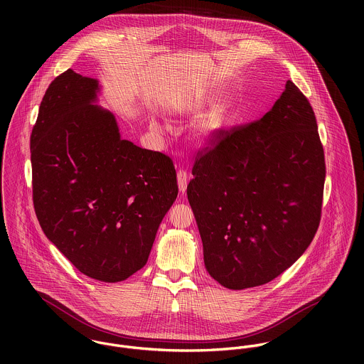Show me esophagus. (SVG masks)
Instances as JSON below:
<instances>
[{
	"label": "esophagus",
	"mask_w": 364,
	"mask_h": 364,
	"mask_svg": "<svg viewBox=\"0 0 364 364\" xmlns=\"http://www.w3.org/2000/svg\"><path fill=\"white\" fill-rule=\"evenodd\" d=\"M188 181H189L188 172L183 171V169H179V171H178V186H179V191H181L182 193L186 191Z\"/></svg>",
	"instance_id": "34e87169"
}]
</instances>
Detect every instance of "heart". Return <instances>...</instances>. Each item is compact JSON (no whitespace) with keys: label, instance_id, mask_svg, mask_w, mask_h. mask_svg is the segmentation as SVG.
Returning <instances> with one entry per match:
<instances>
[{"label":"heart","instance_id":"obj_1","mask_svg":"<svg viewBox=\"0 0 364 364\" xmlns=\"http://www.w3.org/2000/svg\"><path fill=\"white\" fill-rule=\"evenodd\" d=\"M154 126H156V124H154ZM210 129H211V126H210V124H206V126H205V130H206V132H208Z\"/></svg>","mask_w":364,"mask_h":364}]
</instances>
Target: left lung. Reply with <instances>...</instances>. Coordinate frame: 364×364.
I'll return each mask as SVG.
<instances>
[{"mask_svg":"<svg viewBox=\"0 0 364 364\" xmlns=\"http://www.w3.org/2000/svg\"><path fill=\"white\" fill-rule=\"evenodd\" d=\"M192 175L208 274L231 290L269 283L304 254L321 220L325 156L310 101L289 80L263 117L213 132Z\"/></svg>","mask_w":364,"mask_h":364,"instance_id":"1","label":"left lung"}]
</instances>
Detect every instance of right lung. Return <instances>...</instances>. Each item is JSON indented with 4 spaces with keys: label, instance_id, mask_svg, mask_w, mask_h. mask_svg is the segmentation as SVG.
<instances>
[{
    "label": "right lung",
    "instance_id": "obj_1",
    "mask_svg": "<svg viewBox=\"0 0 364 364\" xmlns=\"http://www.w3.org/2000/svg\"><path fill=\"white\" fill-rule=\"evenodd\" d=\"M97 91L71 68L49 85L31 134L33 208L81 273L116 283L147 263L178 182L169 156L120 139Z\"/></svg>",
    "mask_w": 364,
    "mask_h": 364
}]
</instances>
